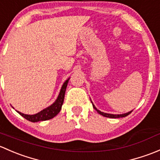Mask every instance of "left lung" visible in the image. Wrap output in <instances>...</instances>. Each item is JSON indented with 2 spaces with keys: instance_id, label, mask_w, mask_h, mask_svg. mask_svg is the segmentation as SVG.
Masks as SVG:
<instances>
[{
  "instance_id": "8db88e82",
  "label": "left lung",
  "mask_w": 160,
  "mask_h": 160,
  "mask_svg": "<svg viewBox=\"0 0 160 160\" xmlns=\"http://www.w3.org/2000/svg\"><path fill=\"white\" fill-rule=\"evenodd\" d=\"M92 105H93L94 108H95V109L96 110L97 112H98V114L102 115V116H105V117H108V118H122V117L127 116L128 115H129L130 113L132 112V111H131V112H129L126 113V114H122V115H112V114H108V113H104V112H101V111H99V110L97 109V108H95V105H94L93 104H92Z\"/></svg>"
}]
</instances>
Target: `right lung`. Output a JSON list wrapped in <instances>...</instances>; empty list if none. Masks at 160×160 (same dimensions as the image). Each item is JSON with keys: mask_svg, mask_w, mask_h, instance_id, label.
<instances>
[{"mask_svg": "<svg viewBox=\"0 0 160 160\" xmlns=\"http://www.w3.org/2000/svg\"><path fill=\"white\" fill-rule=\"evenodd\" d=\"M68 80H68L65 81V83L63 84L57 100H56L55 102L51 105V106L48 107L45 109L42 110L40 112L37 113V114L35 115H26L23 114V113L20 112H18L21 116L24 117V118H26V119L28 120V121L32 122H36L39 121H46V120H48L54 118V117L58 114L61 108H62V104H63L64 102V98H65V90H66V87L67 85H68Z\"/></svg>", "mask_w": 160, "mask_h": 160, "instance_id": "add662e5", "label": "right lung"}]
</instances>
